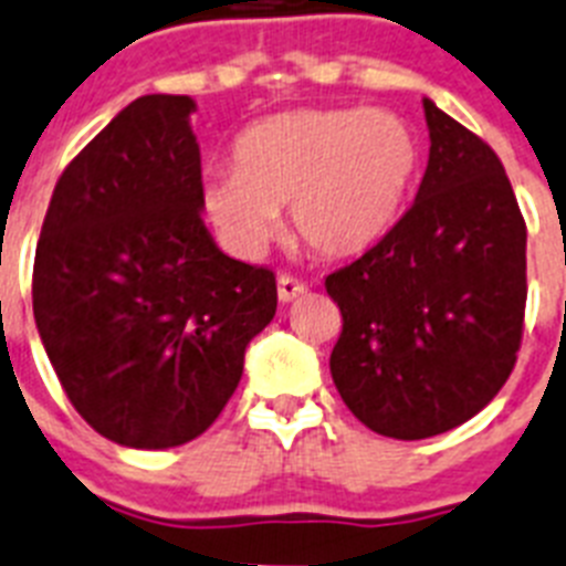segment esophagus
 <instances>
[{
	"label": "esophagus",
	"instance_id": "34e87169",
	"mask_svg": "<svg viewBox=\"0 0 566 566\" xmlns=\"http://www.w3.org/2000/svg\"><path fill=\"white\" fill-rule=\"evenodd\" d=\"M303 294H306V283H301V280H294V277L277 280L280 303H292V301H297V297H303Z\"/></svg>",
	"mask_w": 566,
	"mask_h": 566
}]
</instances>
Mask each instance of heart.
I'll use <instances>...</instances> for the list:
<instances>
[{"label":"heart","mask_w":566,"mask_h":566,"mask_svg":"<svg viewBox=\"0 0 566 566\" xmlns=\"http://www.w3.org/2000/svg\"><path fill=\"white\" fill-rule=\"evenodd\" d=\"M421 168V145L398 114L301 108L240 134L234 171L206 174L202 206L240 258H258L289 206L294 237L317 258L375 249L400 220Z\"/></svg>","instance_id":"b5f03b06"}]
</instances>
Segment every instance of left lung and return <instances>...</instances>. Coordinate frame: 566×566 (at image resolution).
Wrapping results in <instances>:
<instances>
[{
    "mask_svg": "<svg viewBox=\"0 0 566 566\" xmlns=\"http://www.w3.org/2000/svg\"><path fill=\"white\" fill-rule=\"evenodd\" d=\"M429 163L412 209L326 277L343 332V403L371 432L421 441L499 395L524 332L526 226L490 145L423 99Z\"/></svg>",
    "mask_w": 566,
    "mask_h": 566,
    "instance_id": "obj_1",
    "label": "left lung"
}]
</instances>
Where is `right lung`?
I'll use <instances>...</instances> for the list:
<instances>
[{
  "instance_id": "add662e5",
  "label": "right lung",
  "mask_w": 566,
  "mask_h": 566,
  "mask_svg": "<svg viewBox=\"0 0 566 566\" xmlns=\"http://www.w3.org/2000/svg\"><path fill=\"white\" fill-rule=\"evenodd\" d=\"M191 96L125 105L62 171L33 260V317L67 400L132 449L195 441L272 323L269 269L202 223Z\"/></svg>"
}]
</instances>
